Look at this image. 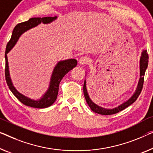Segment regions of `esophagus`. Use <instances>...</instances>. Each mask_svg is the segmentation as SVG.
Listing matches in <instances>:
<instances>
[{
    "label": "esophagus",
    "mask_w": 153,
    "mask_h": 153,
    "mask_svg": "<svg viewBox=\"0 0 153 153\" xmlns=\"http://www.w3.org/2000/svg\"><path fill=\"white\" fill-rule=\"evenodd\" d=\"M88 63H89V59H88L87 56H83L79 59V63L81 64V65H86Z\"/></svg>",
    "instance_id": "1"
}]
</instances>
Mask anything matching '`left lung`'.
Masks as SVG:
<instances>
[{
    "mask_svg": "<svg viewBox=\"0 0 153 153\" xmlns=\"http://www.w3.org/2000/svg\"><path fill=\"white\" fill-rule=\"evenodd\" d=\"M148 54L147 53L146 50H143L142 53H141V56L140 58V79H139L138 85H137V88L135 92L134 93V94L131 97V98L128 99L127 101H126L122 104H121L120 105H119L118 107H116L112 109H106L101 107V106L97 105V104H95L93 101L90 99L88 95V93L87 92V89H86V81L85 80L83 84V94L85 99L87 102L88 105H89L93 112H96L97 114H100L103 115H110V114H116L119 111L124 110L128 106L131 105L135 101L138 97L140 94V93L142 90L143 85V82H144V75L146 70L148 68Z\"/></svg>",
    "mask_w": 153,
    "mask_h": 153,
    "instance_id": "left-lung-1",
    "label": "left lung"
}]
</instances>
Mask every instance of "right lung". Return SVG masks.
Returning <instances> with one entry per match:
<instances>
[{"instance_id": "1", "label": "right lung", "mask_w": 153, "mask_h": 153, "mask_svg": "<svg viewBox=\"0 0 153 153\" xmlns=\"http://www.w3.org/2000/svg\"><path fill=\"white\" fill-rule=\"evenodd\" d=\"M56 19V16L54 17H43V18H32L30 19L28 21L23 23H19L15 26V27L13 30L12 37L10 41L7 44L6 50H5V80L9 88L14 94V95L19 100L21 101L24 105L30 106V107L36 108H45L52 105L54 101H56L59 92V83L61 81V79L63 78V76L70 71L73 68L76 67L77 65V61L76 59H68V60L61 61L58 62L56 65L55 66L54 70H53L52 76L50 79V86L47 92L45 93L43 97L39 100H34L31 99L28 97H25V95L22 94L19 92H18L14 86L13 85L12 80H11L10 76V71H9V66H8V60L7 54L12 49V48L15 45V44L19 40V37L21 36L22 34L26 32L31 28L36 27L39 24L43 23L44 24L50 23L53 21H54Z\"/></svg>"}]
</instances>
